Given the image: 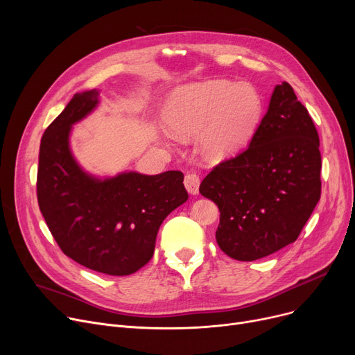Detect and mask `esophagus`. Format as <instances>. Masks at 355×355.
I'll return each mask as SVG.
<instances>
[{
  "label": "esophagus",
  "instance_id": "esophagus-1",
  "mask_svg": "<svg viewBox=\"0 0 355 355\" xmlns=\"http://www.w3.org/2000/svg\"><path fill=\"white\" fill-rule=\"evenodd\" d=\"M184 185H185V189H187V191H189L190 194H193V196L198 194L200 177H198L196 173H189V174H185Z\"/></svg>",
  "mask_w": 355,
  "mask_h": 355
}]
</instances>
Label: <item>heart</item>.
Masks as SVG:
<instances>
[{
	"mask_svg": "<svg viewBox=\"0 0 355 355\" xmlns=\"http://www.w3.org/2000/svg\"><path fill=\"white\" fill-rule=\"evenodd\" d=\"M262 106V98L250 83L207 80L175 89L164 106V121L180 138L200 134L202 155L223 161L249 142Z\"/></svg>",
	"mask_w": 355,
	"mask_h": 355,
	"instance_id": "obj_1",
	"label": "heart"
}]
</instances>
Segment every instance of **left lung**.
<instances>
[{
	"mask_svg": "<svg viewBox=\"0 0 355 355\" xmlns=\"http://www.w3.org/2000/svg\"><path fill=\"white\" fill-rule=\"evenodd\" d=\"M320 137L292 86L277 85L249 146L200 185L220 210L218 248L241 262L269 256L300 236L321 198Z\"/></svg>",
	"mask_w": 355,
	"mask_h": 355,
	"instance_id": "left-lung-1",
	"label": "left lung"
}]
</instances>
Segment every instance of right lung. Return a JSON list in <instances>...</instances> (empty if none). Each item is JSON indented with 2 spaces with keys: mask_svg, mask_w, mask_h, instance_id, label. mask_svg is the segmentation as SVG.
I'll use <instances>...</instances> for the list:
<instances>
[{
  "mask_svg": "<svg viewBox=\"0 0 355 355\" xmlns=\"http://www.w3.org/2000/svg\"><path fill=\"white\" fill-rule=\"evenodd\" d=\"M99 103V90L76 93L42 138L37 200L62 252L82 266L112 276L151 260L164 218L187 201L181 171L122 173L99 180L73 158L71 125Z\"/></svg>",
  "mask_w": 355,
  "mask_h": 355,
  "instance_id": "add662e5",
  "label": "right lung"
}]
</instances>
